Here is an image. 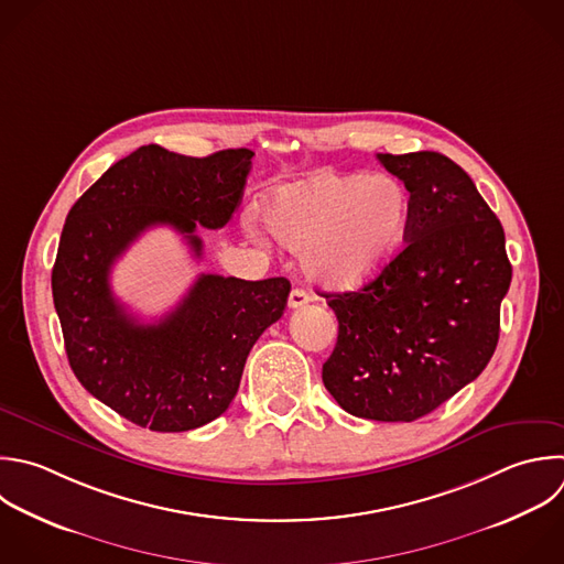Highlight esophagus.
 I'll use <instances>...</instances> for the list:
<instances>
[{
    "label": "esophagus",
    "instance_id": "esophagus-1",
    "mask_svg": "<svg viewBox=\"0 0 564 564\" xmlns=\"http://www.w3.org/2000/svg\"><path fill=\"white\" fill-rule=\"evenodd\" d=\"M311 302V293L308 291H304V289H293L291 291V295H289V308H300V306H304V304H308Z\"/></svg>",
    "mask_w": 564,
    "mask_h": 564
}]
</instances>
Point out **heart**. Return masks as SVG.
Masks as SVG:
<instances>
[{
  "mask_svg": "<svg viewBox=\"0 0 564 564\" xmlns=\"http://www.w3.org/2000/svg\"><path fill=\"white\" fill-rule=\"evenodd\" d=\"M412 212V194L399 178L333 172L282 185L260 207L269 234L302 251L304 271L335 291L383 273L408 240Z\"/></svg>",
  "mask_w": 564,
  "mask_h": 564,
  "instance_id": "heart-1",
  "label": "heart"
}]
</instances>
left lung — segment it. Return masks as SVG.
Masks as SVG:
<instances>
[{
	"label": "left lung",
	"mask_w": 564,
	"mask_h": 564,
	"mask_svg": "<svg viewBox=\"0 0 564 564\" xmlns=\"http://www.w3.org/2000/svg\"><path fill=\"white\" fill-rule=\"evenodd\" d=\"M377 159L412 194L408 245L361 291L324 293L339 333L322 379L355 416L414 421L491 359L511 264L500 220L454 161Z\"/></svg>",
	"instance_id": "8db88e82"
}]
</instances>
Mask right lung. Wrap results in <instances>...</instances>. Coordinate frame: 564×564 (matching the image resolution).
I'll use <instances>...</instances> for the list:
<instances>
[{
  "mask_svg": "<svg viewBox=\"0 0 564 564\" xmlns=\"http://www.w3.org/2000/svg\"><path fill=\"white\" fill-rule=\"evenodd\" d=\"M251 150L205 159L143 145L115 163L70 209L53 267V300L82 386L128 421L185 432L234 401L258 337L282 317L286 278L203 273L181 304L141 324L110 289L117 258L150 227L170 225L200 258L205 229L225 227L242 200Z\"/></svg>",
  "mask_w": 564,
  "mask_h": 564,
  "instance_id": "1",
  "label": "right lung"
}]
</instances>
